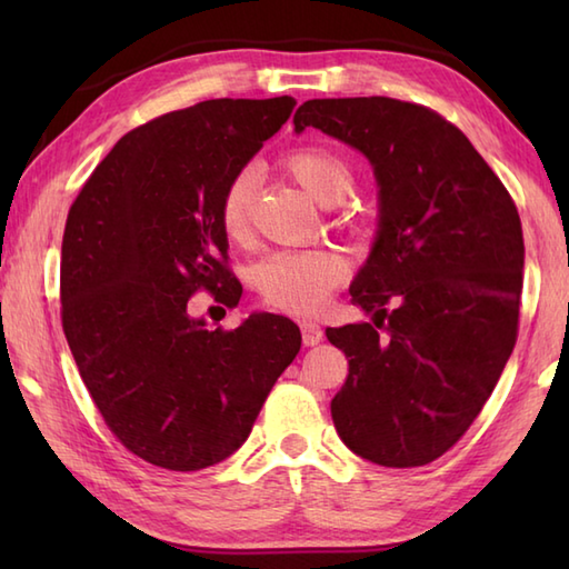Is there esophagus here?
<instances>
[{
  "instance_id": "esophagus-1",
  "label": "esophagus",
  "mask_w": 569,
  "mask_h": 569,
  "mask_svg": "<svg viewBox=\"0 0 569 569\" xmlns=\"http://www.w3.org/2000/svg\"><path fill=\"white\" fill-rule=\"evenodd\" d=\"M300 332H303V345L306 347L320 345L322 337H325V332H322V328H320L318 322H303V325H300Z\"/></svg>"
}]
</instances>
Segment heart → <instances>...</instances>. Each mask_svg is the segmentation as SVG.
Here are the masks:
<instances>
[{
  "label": "heart",
  "instance_id": "heart-1",
  "mask_svg": "<svg viewBox=\"0 0 569 569\" xmlns=\"http://www.w3.org/2000/svg\"><path fill=\"white\" fill-rule=\"evenodd\" d=\"M283 168L308 190V196L325 204L342 202L355 186L352 166L342 153L322 143H306L288 151ZM257 180L253 166H241L227 178L220 196V227L227 239L244 241L249 237ZM345 276L347 261L335 249H276L253 263L251 283L269 308L308 318L325 308Z\"/></svg>",
  "mask_w": 569,
  "mask_h": 569
}]
</instances>
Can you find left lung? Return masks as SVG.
<instances>
[{"mask_svg": "<svg viewBox=\"0 0 569 569\" xmlns=\"http://www.w3.org/2000/svg\"><path fill=\"white\" fill-rule=\"evenodd\" d=\"M293 124L359 149L379 180V237L349 288L373 322L325 332L349 357L335 428L373 465H430L477 420L513 352L526 253L516 202L426 104L308 100Z\"/></svg>", "mask_w": 569, "mask_h": 569, "instance_id": "8db88e82", "label": "left lung"}]
</instances>
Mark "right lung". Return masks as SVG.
<instances>
[{"instance_id": "add662e5", "label": "right lung", "mask_w": 569, "mask_h": 569, "mask_svg": "<svg viewBox=\"0 0 569 569\" xmlns=\"http://www.w3.org/2000/svg\"><path fill=\"white\" fill-rule=\"evenodd\" d=\"M296 100H208L131 129L70 204L60 320L104 426L171 471L222 462L249 438L300 330L251 316L234 330L190 318L200 291L237 308L220 196Z\"/></svg>"}]
</instances>
